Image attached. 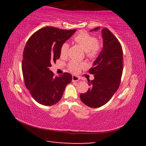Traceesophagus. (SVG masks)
<instances>
[{"instance_id": "34e87169", "label": "esophagus", "mask_w": 146, "mask_h": 146, "mask_svg": "<svg viewBox=\"0 0 146 146\" xmlns=\"http://www.w3.org/2000/svg\"><path fill=\"white\" fill-rule=\"evenodd\" d=\"M79 80H80V78H79V77H78L77 76L73 75V76H72V81H73V82H77V81H78Z\"/></svg>"}]
</instances>
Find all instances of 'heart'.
Here are the masks:
<instances>
[{
  "instance_id": "obj_1",
  "label": "heart",
  "mask_w": 146,
  "mask_h": 146,
  "mask_svg": "<svg viewBox=\"0 0 146 146\" xmlns=\"http://www.w3.org/2000/svg\"><path fill=\"white\" fill-rule=\"evenodd\" d=\"M73 40L82 47L84 50L86 51V55L90 58L97 57L99 53L101 45L97 38L95 36L85 31H80L74 36ZM70 46L67 42L62 44L60 48V56L62 57L67 56ZM86 67L84 62H79L77 61L72 60L68 64V68L73 73H77L80 69Z\"/></svg>"
}]
</instances>
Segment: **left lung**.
Listing matches in <instances>:
<instances>
[{
    "instance_id": "obj_1",
    "label": "left lung",
    "mask_w": 146,
    "mask_h": 146,
    "mask_svg": "<svg viewBox=\"0 0 146 146\" xmlns=\"http://www.w3.org/2000/svg\"><path fill=\"white\" fill-rule=\"evenodd\" d=\"M102 37L103 48L89 70L94 75V79L88 80L90 88L80 95L84 104L93 108L104 106L111 98L119 88L123 71V51L120 42L107 28L102 30Z\"/></svg>"
}]
</instances>
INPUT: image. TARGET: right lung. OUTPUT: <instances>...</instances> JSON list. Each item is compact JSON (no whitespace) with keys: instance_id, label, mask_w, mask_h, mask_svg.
<instances>
[{"instance_id":"add662e5","label":"right lung","mask_w":146,"mask_h":146,"mask_svg":"<svg viewBox=\"0 0 146 146\" xmlns=\"http://www.w3.org/2000/svg\"><path fill=\"white\" fill-rule=\"evenodd\" d=\"M75 31L45 27L32 35L26 44L22 62L24 84L32 97L42 105L57 103L72 80L70 73L55 76L49 68L60 58L62 44Z\"/></svg>"}]
</instances>
